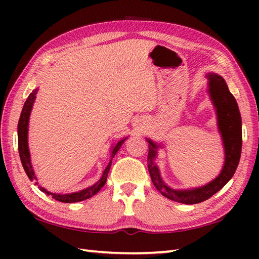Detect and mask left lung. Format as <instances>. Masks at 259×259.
<instances>
[{"instance_id": "obj_1", "label": "left lung", "mask_w": 259, "mask_h": 259, "mask_svg": "<svg viewBox=\"0 0 259 259\" xmlns=\"http://www.w3.org/2000/svg\"><path fill=\"white\" fill-rule=\"evenodd\" d=\"M207 76L209 79V93L217 109L218 126L223 136L225 147V164L221 175L211 183L200 188L190 190H175L169 188L162 181L159 170L153 162L157 155L158 146L153 144L151 140H148L149 153H148L147 163L152 184L161 192L162 196L169 198L170 200L186 203V205H194V203L207 200L232 179L239 163L241 145H243L241 118L237 102L221 75L209 73Z\"/></svg>"}]
</instances>
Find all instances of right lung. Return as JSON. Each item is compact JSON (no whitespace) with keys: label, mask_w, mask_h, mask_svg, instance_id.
Segmentation results:
<instances>
[{"label":"right lung","mask_w":259,"mask_h":259,"mask_svg":"<svg viewBox=\"0 0 259 259\" xmlns=\"http://www.w3.org/2000/svg\"><path fill=\"white\" fill-rule=\"evenodd\" d=\"M35 95H36V90H33L30 93V96L27 97L26 101L23 106V109H22V112H21L20 119H19V124H18V141H19V155H20L22 166H23L29 179L35 181V184L38 185L36 181V176L34 175V171H33L31 160H30L29 147H27V126H29V118H30L32 107H33V102H34V99H35ZM125 139L120 140L118 144L113 147L112 153H111V159H110V162L107 166V168L104 169L101 179L99 180L97 184L89 187V188L83 189L79 192H73V194H67V195L52 194V192L48 191L45 188H42L41 186H38V188H40V190L45 192V194H47L48 196L51 195L52 198H54L56 200L61 201V202H78V201L85 200V199H88V198L95 196L97 192L100 191V189L104 186V184H106L109 170H110V167H111V163H112V158L114 157L115 153H117V151L120 149L121 145L123 144Z\"/></svg>","instance_id":"right-lung-1"}]
</instances>
